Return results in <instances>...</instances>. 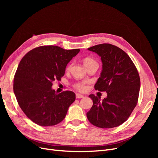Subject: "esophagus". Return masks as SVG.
<instances>
[{
	"mask_svg": "<svg viewBox=\"0 0 158 158\" xmlns=\"http://www.w3.org/2000/svg\"><path fill=\"white\" fill-rule=\"evenodd\" d=\"M76 98L78 99V98H84V95L82 94H76Z\"/></svg>",
	"mask_w": 158,
	"mask_h": 158,
	"instance_id": "obj_1",
	"label": "esophagus"
}]
</instances>
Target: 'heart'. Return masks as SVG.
I'll use <instances>...</instances> for the list:
<instances>
[{"label":"heart","mask_w":158,"mask_h":158,"mask_svg":"<svg viewBox=\"0 0 158 158\" xmlns=\"http://www.w3.org/2000/svg\"><path fill=\"white\" fill-rule=\"evenodd\" d=\"M83 64L85 66V67L87 68L89 66L93 64H97V63L93 58H91V57H85V58L83 59ZM72 66H73L72 63L69 64L68 66H66V70L67 72L70 71L72 68ZM74 87L78 90L81 91V92H83V91L85 89V85L84 82H76L74 84Z\"/></svg>","instance_id":"heart-1"}]
</instances>
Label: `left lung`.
I'll return each mask as SVG.
<instances>
[{
  "mask_svg": "<svg viewBox=\"0 0 158 158\" xmlns=\"http://www.w3.org/2000/svg\"><path fill=\"white\" fill-rule=\"evenodd\" d=\"M89 51L101 56L102 71L95 89L106 92L102 101L90 94L93 106L86 115L93 125L110 128L121 125L130 117L136 106L140 80L135 64L126 52L109 44L91 47Z\"/></svg>",
  "mask_w": 158,
  "mask_h": 158,
  "instance_id": "1",
  "label": "left lung"
}]
</instances>
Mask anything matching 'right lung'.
<instances>
[{
	"instance_id": "1",
	"label": "right lung",
	"mask_w": 158,
	"mask_h": 158,
	"mask_svg": "<svg viewBox=\"0 0 158 158\" xmlns=\"http://www.w3.org/2000/svg\"><path fill=\"white\" fill-rule=\"evenodd\" d=\"M80 49L58 46L36 47L23 57L14 75L13 89L19 106L33 123L54 126L63 121L76 99L71 91L55 93L52 82L61 80L66 66Z\"/></svg>"
}]
</instances>
